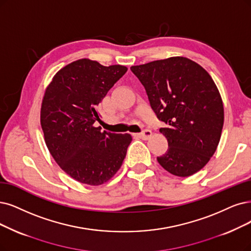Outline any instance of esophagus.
<instances>
[{"label":"esophagus","mask_w":251,"mask_h":251,"mask_svg":"<svg viewBox=\"0 0 251 251\" xmlns=\"http://www.w3.org/2000/svg\"><path fill=\"white\" fill-rule=\"evenodd\" d=\"M138 137L143 138V140H149V138L152 136V131L149 130V129H146L142 133L140 134H136Z\"/></svg>","instance_id":"34e87169"}]
</instances>
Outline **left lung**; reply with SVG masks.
I'll use <instances>...</instances> for the list:
<instances>
[{
    "mask_svg": "<svg viewBox=\"0 0 251 251\" xmlns=\"http://www.w3.org/2000/svg\"><path fill=\"white\" fill-rule=\"evenodd\" d=\"M131 71L145 87L169 149L157 161L169 173L188 177L215 153L224 127L221 96L210 74L184 57L153 61Z\"/></svg>",
    "mask_w": 251,
    "mask_h": 251,
    "instance_id": "obj_1",
    "label": "left lung"
}]
</instances>
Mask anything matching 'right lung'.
Segmentation results:
<instances>
[{
	"label": "right lung",
	"mask_w": 251,
	"mask_h": 251,
	"mask_svg": "<svg viewBox=\"0 0 251 251\" xmlns=\"http://www.w3.org/2000/svg\"><path fill=\"white\" fill-rule=\"evenodd\" d=\"M127 67L103 66L81 59L53 76L42 100L40 122L44 141L60 168L82 184L108 181L119 171L130 145V134L101 131L97 106Z\"/></svg>",
	"instance_id": "1"
}]
</instances>
